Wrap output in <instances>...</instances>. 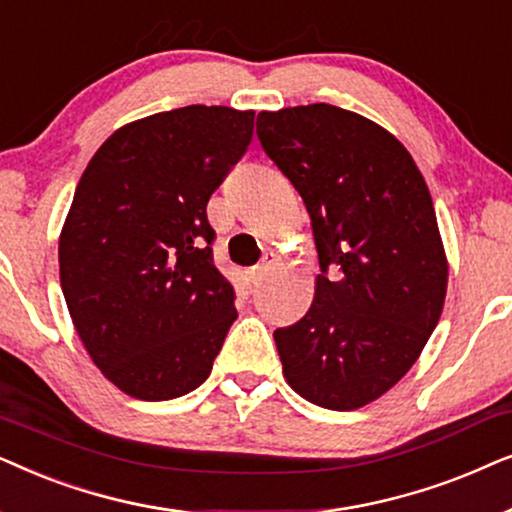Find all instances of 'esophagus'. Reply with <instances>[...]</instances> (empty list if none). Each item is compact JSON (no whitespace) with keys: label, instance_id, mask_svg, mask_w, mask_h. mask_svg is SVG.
I'll return each instance as SVG.
<instances>
[{"label":"esophagus","instance_id":"obj_1","mask_svg":"<svg viewBox=\"0 0 512 512\" xmlns=\"http://www.w3.org/2000/svg\"><path fill=\"white\" fill-rule=\"evenodd\" d=\"M269 269H271V260H264L262 264H257V267H252L250 269V281L252 283H262L264 281V276L269 274Z\"/></svg>","mask_w":512,"mask_h":512}]
</instances>
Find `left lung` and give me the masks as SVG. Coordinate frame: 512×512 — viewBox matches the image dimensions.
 I'll return each instance as SVG.
<instances>
[{
  "label": "left lung",
  "mask_w": 512,
  "mask_h": 512,
  "mask_svg": "<svg viewBox=\"0 0 512 512\" xmlns=\"http://www.w3.org/2000/svg\"><path fill=\"white\" fill-rule=\"evenodd\" d=\"M257 138L302 196L320 274L311 309L274 332L283 374L327 410H358L398 384L438 325L447 257L410 152L349 109L257 114Z\"/></svg>",
  "instance_id": "obj_1"
}]
</instances>
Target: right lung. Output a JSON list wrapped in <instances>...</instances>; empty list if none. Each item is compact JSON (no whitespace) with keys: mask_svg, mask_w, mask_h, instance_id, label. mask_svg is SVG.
<instances>
[{"mask_svg":"<svg viewBox=\"0 0 512 512\" xmlns=\"http://www.w3.org/2000/svg\"><path fill=\"white\" fill-rule=\"evenodd\" d=\"M252 124V109L220 105L152 114L109 135L81 175L60 234V285L88 356L133 398L199 388L236 320L206 206Z\"/></svg>","mask_w":512,"mask_h":512,"instance_id":"1","label":"right lung"}]
</instances>
